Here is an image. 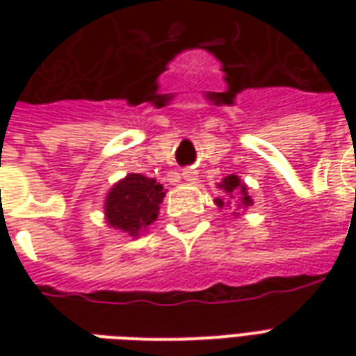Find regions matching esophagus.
Masks as SVG:
<instances>
[{"mask_svg":"<svg viewBox=\"0 0 356 356\" xmlns=\"http://www.w3.org/2000/svg\"><path fill=\"white\" fill-rule=\"evenodd\" d=\"M183 179L188 181V183H196V181H198V173L194 170H185L183 171Z\"/></svg>","mask_w":356,"mask_h":356,"instance_id":"34e87169","label":"esophagus"}]
</instances>
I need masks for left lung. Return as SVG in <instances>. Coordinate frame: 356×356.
Masks as SVG:
<instances>
[{"label": "left lung", "mask_w": 356, "mask_h": 356, "mask_svg": "<svg viewBox=\"0 0 356 356\" xmlns=\"http://www.w3.org/2000/svg\"><path fill=\"white\" fill-rule=\"evenodd\" d=\"M219 188L223 191L227 198H216V204L219 208H225V206H236V208H248L252 206V196L248 194V186L240 181V177L236 175H227V177L219 183Z\"/></svg>", "instance_id": "obj_1"}]
</instances>
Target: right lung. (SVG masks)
Returning a JSON list of instances; mask_svg holds the SVG:
<instances>
[{
    "label": "right lung",
    "mask_w": 356,
    "mask_h": 356,
    "mask_svg": "<svg viewBox=\"0 0 356 356\" xmlns=\"http://www.w3.org/2000/svg\"><path fill=\"white\" fill-rule=\"evenodd\" d=\"M163 196L165 191L156 179L129 173L110 188L104 202L106 223L135 238L148 225L154 223Z\"/></svg>",
    "instance_id": "obj_1"
}]
</instances>
